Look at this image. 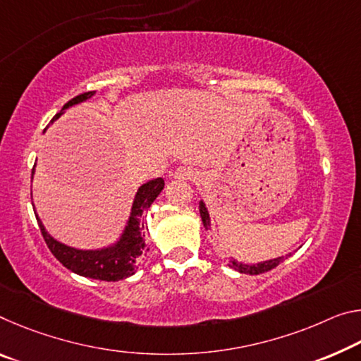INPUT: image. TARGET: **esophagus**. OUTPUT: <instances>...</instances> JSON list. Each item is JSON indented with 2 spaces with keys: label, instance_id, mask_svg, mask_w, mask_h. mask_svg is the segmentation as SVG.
I'll return each instance as SVG.
<instances>
[{
  "label": "esophagus",
  "instance_id": "34e87169",
  "mask_svg": "<svg viewBox=\"0 0 361 361\" xmlns=\"http://www.w3.org/2000/svg\"><path fill=\"white\" fill-rule=\"evenodd\" d=\"M173 178L178 181H191L196 178V170L188 167V165H180V167L173 171Z\"/></svg>",
  "mask_w": 361,
  "mask_h": 361
}]
</instances>
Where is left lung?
I'll return each mask as SVG.
<instances>
[{"instance_id": "8db88e82", "label": "left lung", "mask_w": 361, "mask_h": 361, "mask_svg": "<svg viewBox=\"0 0 361 361\" xmlns=\"http://www.w3.org/2000/svg\"><path fill=\"white\" fill-rule=\"evenodd\" d=\"M199 212H201V219H202V223H204V228H205V230H209V228H210V216H209V212H207V209H205V204L202 201L199 202ZM284 259H288V257H278V259L257 263V265H245V263H241V262L231 259L230 260V267L234 268V270L239 271V273L260 274V273H265V271L273 270L274 267H278L279 263L284 262Z\"/></svg>"}]
</instances>
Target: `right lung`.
I'll use <instances>...</instances> for the list:
<instances>
[{"mask_svg":"<svg viewBox=\"0 0 361 361\" xmlns=\"http://www.w3.org/2000/svg\"><path fill=\"white\" fill-rule=\"evenodd\" d=\"M93 94L94 91H88V93L75 96V98L68 101L67 104L62 107V111L59 114H56L51 122L59 118L67 107L87 101ZM33 173H35V167L32 170V178ZM164 185L165 183L162 178H156L140 186V190L135 196L133 205H131L130 219L122 233V236H120L116 244L109 245V247L96 250H82L75 247H68V245L56 241L53 236H49V233L44 230L42 220H39L38 215L35 214L38 226L43 234V239L47 241L49 250L53 252L56 259L71 271L80 274V276L101 279V281H120V279L128 278L138 270L140 257L145 254L146 250L145 231H142L145 230V225L141 223L142 214H145V212L151 207V204L156 201L160 191L164 190Z\"/></svg>","mask_w":361,"mask_h":361,"instance_id":"right-lung-1","label":"right lung"}]
</instances>
